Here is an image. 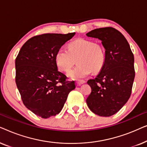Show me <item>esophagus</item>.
I'll return each mask as SVG.
<instances>
[{"mask_svg": "<svg viewBox=\"0 0 147 147\" xmlns=\"http://www.w3.org/2000/svg\"><path fill=\"white\" fill-rule=\"evenodd\" d=\"M76 83H77L78 86H80V85H82V84H85L86 81H85V80H80V81H78L77 82H76Z\"/></svg>", "mask_w": 147, "mask_h": 147, "instance_id": "34e87169", "label": "esophagus"}]
</instances>
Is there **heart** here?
<instances>
[{
	"label": "heart",
	"instance_id": "obj_1",
	"mask_svg": "<svg viewBox=\"0 0 147 147\" xmlns=\"http://www.w3.org/2000/svg\"><path fill=\"white\" fill-rule=\"evenodd\" d=\"M76 60L78 64L69 71L67 76L72 80H80L92 71L98 72L102 69L105 61V53L100 44L78 39L69 44V50L61 47L55 55L56 64L63 71H69Z\"/></svg>",
	"mask_w": 147,
	"mask_h": 147
}]
</instances>
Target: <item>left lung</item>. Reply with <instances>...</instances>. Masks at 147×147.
<instances>
[{"mask_svg":"<svg viewBox=\"0 0 147 147\" xmlns=\"http://www.w3.org/2000/svg\"><path fill=\"white\" fill-rule=\"evenodd\" d=\"M98 39L105 50V61L98 75L88 81L92 92L88 108L100 116L119 111L129 99L134 76V55L124 35L112 27L96 29L86 33Z\"/></svg>","mask_w":147,"mask_h":147,"instance_id":"obj_1","label":"left lung"}]
</instances>
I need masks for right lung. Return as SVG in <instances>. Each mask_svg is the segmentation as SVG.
I'll list each match as a JSON object with an SVG mask.
<instances>
[{
    "instance_id": "obj_1",
    "label": "right lung",
    "mask_w": 147,
    "mask_h": 147,
    "mask_svg": "<svg viewBox=\"0 0 147 147\" xmlns=\"http://www.w3.org/2000/svg\"><path fill=\"white\" fill-rule=\"evenodd\" d=\"M47 33L35 36L22 46L15 59V81L24 105L36 115L47 118L59 114L74 82L57 70L58 50L75 35Z\"/></svg>"
}]
</instances>
